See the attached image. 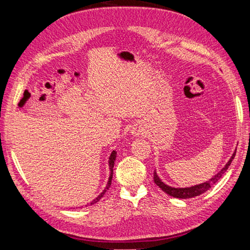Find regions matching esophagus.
<instances>
[{
  "instance_id": "obj_1",
  "label": "esophagus",
  "mask_w": 250,
  "mask_h": 250,
  "mask_svg": "<svg viewBox=\"0 0 250 250\" xmlns=\"http://www.w3.org/2000/svg\"><path fill=\"white\" fill-rule=\"evenodd\" d=\"M131 133L133 135H135V137H139V135L143 134V129H142V128H140V127H134L133 129H132V131H131Z\"/></svg>"
}]
</instances>
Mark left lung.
Wrapping results in <instances>:
<instances>
[{"label": "left lung", "mask_w": 250, "mask_h": 250, "mask_svg": "<svg viewBox=\"0 0 250 250\" xmlns=\"http://www.w3.org/2000/svg\"><path fill=\"white\" fill-rule=\"evenodd\" d=\"M234 155H236V152H233L232 156L230 157V160L228 162V164L225 165V167L221 171H219L213 178L209 179L208 181H206V183H203V184L194 186V187H191V188H172V187H169L167 185H165L163 181L160 179V177L156 175V172L155 171L153 173L154 183H155V185H157L158 187H160L165 193H167L168 195L172 196V197H174V198L187 199V198L195 197V196H199V195L203 194L204 192H207L208 190H209V188H211V186H214L217 183V181L222 177L223 174L226 172V170H228L229 167L230 166V163L233 160Z\"/></svg>", "instance_id": "obj_1"}]
</instances>
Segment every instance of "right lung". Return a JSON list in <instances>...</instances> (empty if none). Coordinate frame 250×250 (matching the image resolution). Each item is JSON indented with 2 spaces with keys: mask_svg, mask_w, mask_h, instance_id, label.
<instances>
[{
  "mask_svg": "<svg viewBox=\"0 0 250 250\" xmlns=\"http://www.w3.org/2000/svg\"><path fill=\"white\" fill-rule=\"evenodd\" d=\"M116 156H117V152L116 151H112V153L110 154V157H109V167H110V177H109V180H108V184H107V187L105 188V190L98 196V197L94 200V201H92L90 202V204H94V203H96V202H98L99 201L102 197H103V195L105 194V192H106V190H108V188L110 187V185H111V178H112V168H113V165H115V160H116Z\"/></svg>",
  "mask_w": 250,
  "mask_h": 250,
  "instance_id": "right-lung-1",
  "label": "right lung"
}]
</instances>
